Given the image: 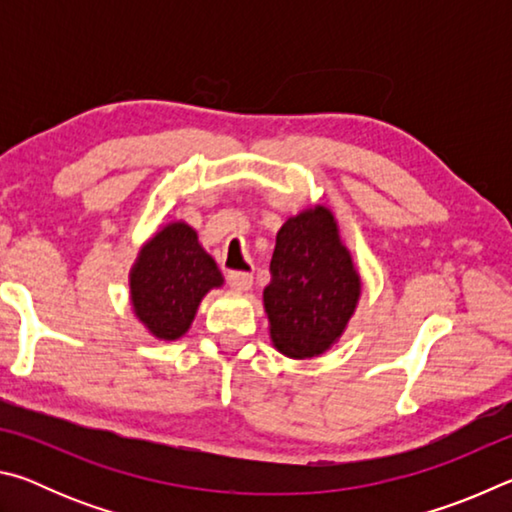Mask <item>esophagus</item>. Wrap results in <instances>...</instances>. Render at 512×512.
Segmentation results:
<instances>
[{"mask_svg": "<svg viewBox=\"0 0 512 512\" xmlns=\"http://www.w3.org/2000/svg\"><path fill=\"white\" fill-rule=\"evenodd\" d=\"M228 284L235 291H248L253 287V275L246 271H230L228 273Z\"/></svg>", "mask_w": 512, "mask_h": 512, "instance_id": "esophagus-1", "label": "esophagus"}]
</instances>
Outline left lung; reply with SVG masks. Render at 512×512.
Segmentation results:
<instances>
[{
    "label": "left lung",
    "instance_id": "obj_1",
    "mask_svg": "<svg viewBox=\"0 0 512 512\" xmlns=\"http://www.w3.org/2000/svg\"><path fill=\"white\" fill-rule=\"evenodd\" d=\"M361 296V277L339 223L323 205L291 216L275 239L264 309L271 341L291 359H311L341 339Z\"/></svg>",
    "mask_w": 512,
    "mask_h": 512
}]
</instances>
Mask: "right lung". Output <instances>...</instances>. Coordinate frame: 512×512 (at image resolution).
Returning a JSON list of instances; mask_svg holds the SVG:
<instances>
[{"mask_svg": "<svg viewBox=\"0 0 512 512\" xmlns=\"http://www.w3.org/2000/svg\"><path fill=\"white\" fill-rule=\"evenodd\" d=\"M221 284L219 266L198 244L196 230L173 221L155 232L135 259L133 311L155 339L176 341L192 325L205 293Z\"/></svg>", "mask_w": 512, "mask_h": 512, "instance_id": "obj_1", "label": "right lung"}]
</instances>
